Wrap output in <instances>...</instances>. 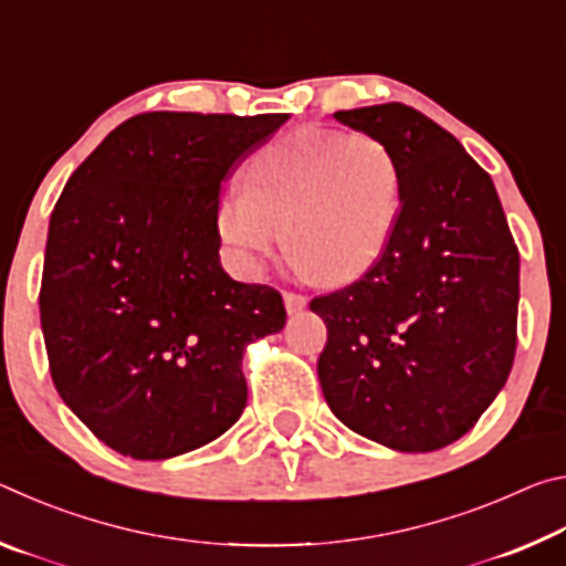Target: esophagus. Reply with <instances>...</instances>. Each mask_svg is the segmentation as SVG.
I'll return each mask as SVG.
<instances>
[{"label":"esophagus","instance_id":"1","mask_svg":"<svg viewBox=\"0 0 566 566\" xmlns=\"http://www.w3.org/2000/svg\"><path fill=\"white\" fill-rule=\"evenodd\" d=\"M284 306L290 314H300L306 306V296L304 294H294V292H284Z\"/></svg>","mask_w":566,"mask_h":566}]
</instances>
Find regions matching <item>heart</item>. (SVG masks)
Wrapping results in <instances>:
<instances>
[{"instance_id": "b5f03b06", "label": "heart", "mask_w": 566, "mask_h": 566, "mask_svg": "<svg viewBox=\"0 0 566 566\" xmlns=\"http://www.w3.org/2000/svg\"><path fill=\"white\" fill-rule=\"evenodd\" d=\"M401 209V171L369 134L296 129L249 161L219 199L217 232L247 270L286 242L302 272L349 282L379 262Z\"/></svg>"}]
</instances>
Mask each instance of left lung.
Returning a JSON list of instances; mask_svg holds the SVG:
<instances>
[{
	"label": "left lung",
	"instance_id": "1",
	"mask_svg": "<svg viewBox=\"0 0 566 566\" xmlns=\"http://www.w3.org/2000/svg\"><path fill=\"white\" fill-rule=\"evenodd\" d=\"M395 155L401 209L385 254L312 300L327 324L319 385L342 424L397 452L457 442L512 371L520 252L494 181L407 104L334 112Z\"/></svg>",
	"mask_w": 566,
	"mask_h": 566
}]
</instances>
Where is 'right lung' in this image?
Segmentation results:
<instances>
[{
	"instance_id": "1",
	"label": "right lung",
	"mask_w": 566,
	"mask_h": 566,
	"mask_svg": "<svg viewBox=\"0 0 566 566\" xmlns=\"http://www.w3.org/2000/svg\"><path fill=\"white\" fill-rule=\"evenodd\" d=\"M290 114L149 112L119 124L56 202L40 292L54 387L92 434L171 459L247 407L249 342L284 327L276 290L219 262V189Z\"/></svg>"
}]
</instances>
